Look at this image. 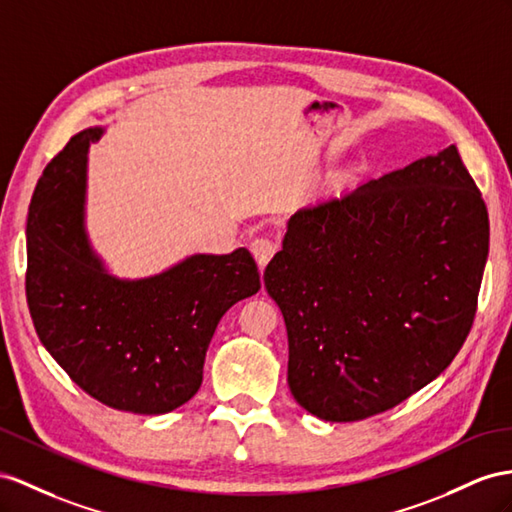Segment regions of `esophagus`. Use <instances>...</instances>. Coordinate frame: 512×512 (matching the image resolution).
<instances>
[{
    "label": "esophagus",
    "mask_w": 512,
    "mask_h": 512,
    "mask_svg": "<svg viewBox=\"0 0 512 512\" xmlns=\"http://www.w3.org/2000/svg\"><path fill=\"white\" fill-rule=\"evenodd\" d=\"M251 253L255 255L259 268L264 270L268 266V261L272 259V255L277 253V242L270 238H255L251 244Z\"/></svg>",
    "instance_id": "34e87169"
}]
</instances>
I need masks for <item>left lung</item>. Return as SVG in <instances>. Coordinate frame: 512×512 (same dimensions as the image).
<instances>
[{"mask_svg":"<svg viewBox=\"0 0 512 512\" xmlns=\"http://www.w3.org/2000/svg\"><path fill=\"white\" fill-rule=\"evenodd\" d=\"M487 255V205L454 144L298 209L264 272L296 402L359 422L435 381L474 324Z\"/></svg>","mask_w":512,"mask_h":512,"instance_id":"obj_1","label":"left lung"}]
</instances>
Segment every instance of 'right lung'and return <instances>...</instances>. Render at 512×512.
<instances>
[{
    "mask_svg": "<svg viewBox=\"0 0 512 512\" xmlns=\"http://www.w3.org/2000/svg\"><path fill=\"white\" fill-rule=\"evenodd\" d=\"M84 129L54 155L30 205L28 296L34 329L60 368L112 409L160 415L186 404L220 318L261 290L253 255H194L144 281H116L90 253L84 227Z\"/></svg>",
    "mask_w": 512,
    "mask_h": 512,
    "instance_id": "obj_1",
    "label": "right lung"
}]
</instances>
